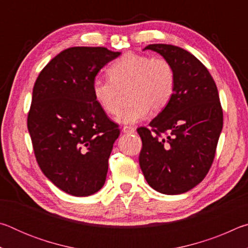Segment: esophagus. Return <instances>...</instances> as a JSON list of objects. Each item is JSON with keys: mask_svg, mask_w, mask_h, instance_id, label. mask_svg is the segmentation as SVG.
I'll return each instance as SVG.
<instances>
[{"mask_svg": "<svg viewBox=\"0 0 248 248\" xmlns=\"http://www.w3.org/2000/svg\"><path fill=\"white\" fill-rule=\"evenodd\" d=\"M123 132L124 133H128V134L134 133V132H136V129L132 128V127H128V125H125V127L123 128Z\"/></svg>", "mask_w": 248, "mask_h": 248, "instance_id": "obj_1", "label": "esophagus"}]
</instances>
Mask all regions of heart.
<instances>
[{
    "label": "heart",
    "mask_w": 248,
    "mask_h": 248,
    "mask_svg": "<svg viewBox=\"0 0 248 248\" xmlns=\"http://www.w3.org/2000/svg\"><path fill=\"white\" fill-rule=\"evenodd\" d=\"M109 78H95L92 93L95 102L108 114L117 109L118 89L129 86L130 103L117 112L115 120L132 124L145 119L151 109L159 112L173 98L176 77L174 68L163 58L129 52L108 68Z\"/></svg>",
    "instance_id": "b5f03b06"
}]
</instances>
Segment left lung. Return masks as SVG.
<instances>
[{"label":"left lung","mask_w":248,"mask_h":248,"mask_svg":"<svg viewBox=\"0 0 248 248\" xmlns=\"http://www.w3.org/2000/svg\"><path fill=\"white\" fill-rule=\"evenodd\" d=\"M152 50L170 62L176 85L170 104L139 128V163L146 182L164 195L192 189L208 174L223 127L219 93L207 68L194 54L173 45L154 44Z\"/></svg>","instance_id":"obj_1"}]
</instances>
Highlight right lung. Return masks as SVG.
Here are the masks:
<instances>
[{
	"label": "right lung",
	"instance_id": "right-lung-1",
	"mask_svg": "<svg viewBox=\"0 0 248 248\" xmlns=\"http://www.w3.org/2000/svg\"><path fill=\"white\" fill-rule=\"evenodd\" d=\"M104 47H73L45 66L32 90L27 127L40 170L69 195L102 189L120 130L95 102L92 83L118 58Z\"/></svg>",
	"mask_w": 248,
	"mask_h": 248
}]
</instances>
